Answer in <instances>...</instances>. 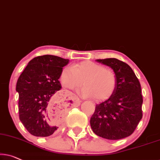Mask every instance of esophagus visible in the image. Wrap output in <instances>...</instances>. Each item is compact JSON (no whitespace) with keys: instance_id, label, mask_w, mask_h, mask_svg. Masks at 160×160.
Here are the masks:
<instances>
[{"instance_id":"obj_1","label":"esophagus","mask_w":160,"mask_h":160,"mask_svg":"<svg viewBox=\"0 0 160 160\" xmlns=\"http://www.w3.org/2000/svg\"><path fill=\"white\" fill-rule=\"evenodd\" d=\"M72 95L73 97V99L76 100V102H77L78 103H80V100H79V99L78 98V97H76V95H75V94H72Z\"/></svg>"}]
</instances>
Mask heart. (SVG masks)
I'll return each mask as SVG.
<instances>
[{
	"instance_id": "obj_1",
	"label": "heart",
	"mask_w": 160,
	"mask_h": 160,
	"mask_svg": "<svg viewBox=\"0 0 160 160\" xmlns=\"http://www.w3.org/2000/svg\"><path fill=\"white\" fill-rule=\"evenodd\" d=\"M60 80L64 87L73 89L82 85L78 90L84 97H94L97 101H104L114 93L116 77L110 69L92 61H84L66 67L61 71Z\"/></svg>"
}]
</instances>
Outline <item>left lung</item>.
Segmentation results:
<instances>
[{
  "instance_id": "8db88e82",
  "label": "left lung",
  "mask_w": 160,
  "mask_h": 160,
  "mask_svg": "<svg viewBox=\"0 0 160 160\" xmlns=\"http://www.w3.org/2000/svg\"><path fill=\"white\" fill-rule=\"evenodd\" d=\"M110 67L116 77L114 93L96 105L90 119L92 131L106 139L128 137L142 118L143 97L139 81L128 64L116 58L96 60Z\"/></svg>"
}]
</instances>
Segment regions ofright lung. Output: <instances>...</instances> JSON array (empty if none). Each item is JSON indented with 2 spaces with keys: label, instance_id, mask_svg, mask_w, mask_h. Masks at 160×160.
Listing matches in <instances>:
<instances>
[{
  "label": "right lung",
  "instance_id": "right-lung-1",
  "mask_svg": "<svg viewBox=\"0 0 160 160\" xmlns=\"http://www.w3.org/2000/svg\"><path fill=\"white\" fill-rule=\"evenodd\" d=\"M68 63V59L55 55L36 57L18 77L16 90L19 119L32 135L46 137L58 128L51 117L54 111L58 115L63 106L56 92L61 89L58 80L61 71Z\"/></svg>",
  "mask_w": 160,
  "mask_h": 160
}]
</instances>
